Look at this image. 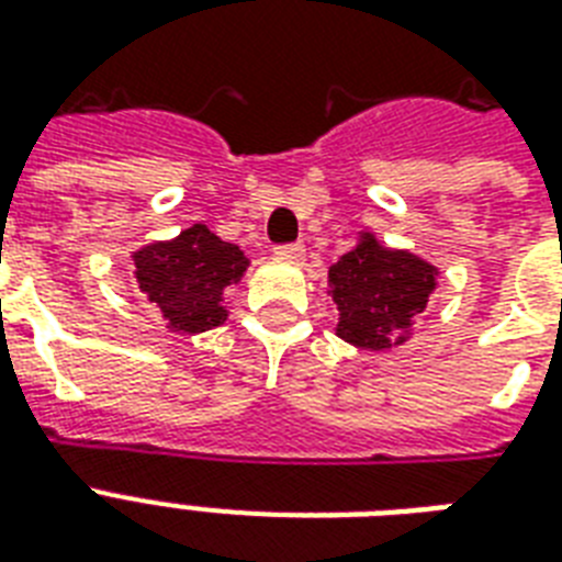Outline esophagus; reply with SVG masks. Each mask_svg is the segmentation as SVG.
I'll return each mask as SVG.
<instances>
[{
	"mask_svg": "<svg viewBox=\"0 0 562 562\" xmlns=\"http://www.w3.org/2000/svg\"><path fill=\"white\" fill-rule=\"evenodd\" d=\"M273 254H277V259H285V262H300V259H303V254H306V247L280 245V247H273Z\"/></svg>",
	"mask_w": 562,
	"mask_h": 562,
	"instance_id": "esophagus-1",
	"label": "esophagus"
}]
</instances>
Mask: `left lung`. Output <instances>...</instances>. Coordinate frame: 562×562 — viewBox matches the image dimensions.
Wrapping results in <instances>:
<instances>
[{"label":"left lung","instance_id":"8db88e82","mask_svg":"<svg viewBox=\"0 0 562 562\" xmlns=\"http://www.w3.org/2000/svg\"><path fill=\"white\" fill-rule=\"evenodd\" d=\"M329 294L338 306L335 333L359 350H391L411 338L414 321L437 289V268L411 250L384 247L373 233L329 268Z\"/></svg>","mask_w":562,"mask_h":562}]
</instances>
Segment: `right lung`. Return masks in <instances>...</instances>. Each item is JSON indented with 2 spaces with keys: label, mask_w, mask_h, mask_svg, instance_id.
<instances>
[{
  "label": "right lung",
  "mask_w": 562,
  "mask_h": 562,
  "mask_svg": "<svg viewBox=\"0 0 562 562\" xmlns=\"http://www.w3.org/2000/svg\"><path fill=\"white\" fill-rule=\"evenodd\" d=\"M136 285L160 308L171 333L198 335L227 321L224 291L245 277L247 259L206 224H192L169 241H151L134 256Z\"/></svg>",
  "instance_id": "right-lung-1"
}]
</instances>
